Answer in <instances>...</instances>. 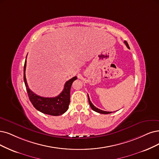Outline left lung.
I'll return each instance as SVG.
<instances>
[{"label":"left lung","mask_w":159,"mask_h":159,"mask_svg":"<svg viewBox=\"0 0 159 159\" xmlns=\"http://www.w3.org/2000/svg\"><path fill=\"white\" fill-rule=\"evenodd\" d=\"M125 44L126 45V46L128 47V48H130V47H129V45H128V43L126 42V40L125 41ZM89 104H90V107H91L92 109V110H93L94 111H96V112H98V113H101V114H109V113H112V112H109V111H102V110H101V109H98V108L94 106V105H93L92 104V103L91 102V101L90 100L89 96Z\"/></svg>","instance_id":"left-lung-1"}]
</instances>
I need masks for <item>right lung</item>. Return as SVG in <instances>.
I'll return each mask as SVG.
<instances>
[{"mask_svg":"<svg viewBox=\"0 0 159 159\" xmlns=\"http://www.w3.org/2000/svg\"><path fill=\"white\" fill-rule=\"evenodd\" d=\"M26 63L27 61L25 60L24 68H23V80H24L29 98L34 107L41 113L52 116H59L66 112L70 103V87L73 81L77 79L76 76H74L66 82L63 91L57 96L54 98L41 97L35 94L29 89L27 85L25 77Z\"/></svg>","mask_w":159,"mask_h":159,"instance_id":"obj_1","label":"right lung"}]
</instances>
